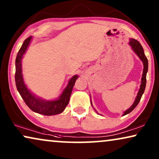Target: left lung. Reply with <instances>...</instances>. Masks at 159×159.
Returning <instances> with one entry per match:
<instances>
[{
	"instance_id": "left-lung-1",
	"label": "left lung",
	"mask_w": 159,
	"mask_h": 159,
	"mask_svg": "<svg viewBox=\"0 0 159 159\" xmlns=\"http://www.w3.org/2000/svg\"><path fill=\"white\" fill-rule=\"evenodd\" d=\"M129 45L132 46V48L134 51L137 55L139 56V58H140L141 61H142L143 63V66H144V69H143V77L142 80H141V84L140 90H139V92L138 93V95H137L135 101H134V103L132 104V106L130 107L129 109L126 111L124 113V116L126 114H129L132 111L134 110V108L138 106V104L140 102L141 97L144 93L145 89V85H146V75L148 72V58L145 56L144 53V51H143V48L142 45H140V43L138 42V40H134V39H130L129 40Z\"/></svg>"
}]
</instances>
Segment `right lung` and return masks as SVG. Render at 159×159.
<instances>
[{"label":"right lung","mask_w":159,"mask_h":159,"mask_svg":"<svg viewBox=\"0 0 159 159\" xmlns=\"http://www.w3.org/2000/svg\"><path fill=\"white\" fill-rule=\"evenodd\" d=\"M32 36H30L25 40L21 45V48L17 53L16 58V72H15V82L17 90L22 98L24 101L27 106L33 111L38 114L45 115V116H51L61 114L64 111L65 108L68 105L69 98H70L73 87L75 85L76 80L78 78L77 75L73 76L69 80L68 85L63 91L59 98L55 101H44L32 95L31 92L28 90L23 80L22 71H21V58L29 45Z\"/></svg>","instance_id":"obj_1"}]
</instances>
